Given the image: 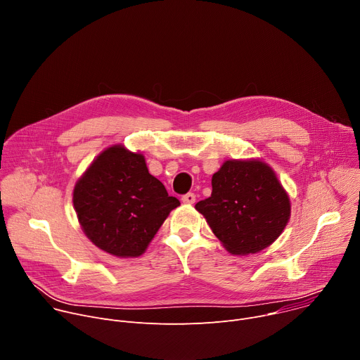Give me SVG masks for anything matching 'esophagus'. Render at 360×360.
I'll return each instance as SVG.
<instances>
[{"label": "esophagus", "instance_id": "1", "mask_svg": "<svg viewBox=\"0 0 360 360\" xmlns=\"http://www.w3.org/2000/svg\"><path fill=\"white\" fill-rule=\"evenodd\" d=\"M195 193H192V192H188V193H185V195H182V202L184 204H193L195 202Z\"/></svg>", "mask_w": 360, "mask_h": 360}]
</instances>
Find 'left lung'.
<instances>
[{
	"label": "left lung",
	"instance_id": "left-lung-1",
	"mask_svg": "<svg viewBox=\"0 0 360 360\" xmlns=\"http://www.w3.org/2000/svg\"><path fill=\"white\" fill-rule=\"evenodd\" d=\"M224 247L236 255L269 247L290 218L276 174L259 160H226L212 175L211 197L195 205Z\"/></svg>",
	"mask_w": 360,
	"mask_h": 360
}]
</instances>
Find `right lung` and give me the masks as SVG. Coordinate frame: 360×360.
<instances>
[{"instance_id":"right-lung-1","label":"right lung","mask_w":360,"mask_h":360,"mask_svg":"<svg viewBox=\"0 0 360 360\" xmlns=\"http://www.w3.org/2000/svg\"><path fill=\"white\" fill-rule=\"evenodd\" d=\"M73 204L96 247L116 257H138L179 201L149 174L141 153L116 145L97 156L77 181Z\"/></svg>"}]
</instances>
